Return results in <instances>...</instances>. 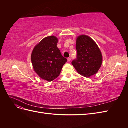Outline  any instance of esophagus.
I'll return each mask as SVG.
<instances>
[{
  "label": "esophagus",
  "mask_w": 128,
  "mask_h": 128,
  "mask_svg": "<svg viewBox=\"0 0 128 128\" xmlns=\"http://www.w3.org/2000/svg\"><path fill=\"white\" fill-rule=\"evenodd\" d=\"M67 60H68V62L70 61H71V58H68V59H67Z\"/></svg>",
  "instance_id": "1"
}]
</instances>
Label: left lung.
I'll return each mask as SVG.
<instances>
[{
	"label": "left lung",
	"instance_id": "obj_1",
	"mask_svg": "<svg viewBox=\"0 0 128 128\" xmlns=\"http://www.w3.org/2000/svg\"><path fill=\"white\" fill-rule=\"evenodd\" d=\"M76 59L72 64L80 75L90 77L98 72L101 67L102 56L95 42L86 35H80L76 40Z\"/></svg>",
	"mask_w": 128,
	"mask_h": 128
}]
</instances>
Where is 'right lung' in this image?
<instances>
[{
  "label": "right lung",
  "mask_w": 128,
  "mask_h": 128,
  "mask_svg": "<svg viewBox=\"0 0 128 128\" xmlns=\"http://www.w3.org/2000/svg\"><path fill=\"white\" fill-rule=\"evenodd\" d=\"M58 39L54 36L44 38L34 48L31 56L34 72L48 82L59 76L67 61L58 48Z\"/></svg>",
  "instance_id": "add662e5"
}]
</instances>
